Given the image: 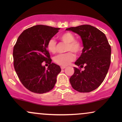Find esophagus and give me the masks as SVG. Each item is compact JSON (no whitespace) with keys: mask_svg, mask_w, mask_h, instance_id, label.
Returning a JSON list of instances; mask_svg holds the SVG:
<instances>
[{"mask_svg":"<svg viewBox=\"0 0 122 122\" xmlns=\"http://www.w3.org/2000/svg\"><path fill=\"white\" fill-rule=\"evenodd\" d=\"M65 68H66L65 66H61V69H65Z\"/></svg>","mask_w":122,"mask_h":122,"instance_id":"obj_1","label":"esophagus"}]
</instances>
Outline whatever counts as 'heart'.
<instances>
[{
	"instance_id": "1",
	"label": "heart",
	"mask_w": 122,
	"mask_h": 122,
	"mask_svg": "<svg viewBox=\"0 0 122 122\" xmlns=\"http://www.w3.org/2000/svg\"><path fill=\"white\" fill-rule=\"evenodd\" d=\"M60 40L66 43V51H72L78 54L82 50V44L79 41L75 40V36L70 32H66L60 36ZM47 49L49 52L54 53L57 50V43L55 40L51 38L47 43ZM72 51L59 54L54 57V62L61 66H66L75 60V55Z\"/></svg>"
}]
</instances>
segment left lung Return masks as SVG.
Instances as JSON below:
<instances>
[{"label": "left lung", "mask_w": 122, "mask_h": 122, "mask_svg": "<svg viewBox=\"0 0 122 122\" xmlns=\"http://www.w3.org/2000/svg\"><path fill=\"white\" fill-rule=\"evenodd\" d=\"M80 36L84 48L74 67L75 73L69 79L72 88L80 92H89L100 86L107 75L111 63V49L107 37L97 28L89 25L69 27Z\"/></svg>", "instance_id": "8db88e82"}]
</instances>
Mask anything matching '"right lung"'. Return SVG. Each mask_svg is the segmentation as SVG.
I'll return each mask as SVG.
<instances>
[{"instance_id":"obj_1","label":"right lung","mask_w":122,"mask_h":122,"mask_svg":"<svg viewBox=\"0 0 122 122\" xmlns=\"http://www.w3.org/2000/svg\"><path fill=\"white\" fill-rule=\"evenodd\" d=\"M60 28L36 25L23 31L13 49L14 66L20 82L26 88L36 93L49 92L54 88L60 66L51 63L47 43ZM50 64L47 69L43 62Z\"/></svg>"}]
</instances>
